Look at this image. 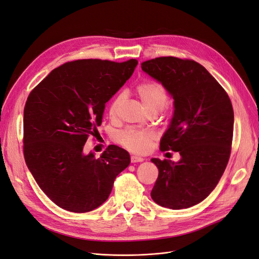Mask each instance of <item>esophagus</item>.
<instances>
[{"label":"esophagus","mask_w":259,"mask_h":259,"mask_svg":"<svg viewBox=\"0 0 259 259\" xmlns=\"http://www.w3.org/2000/svg\"><path fill=\"white\" fill-rule=\"evenodd\" d=\"M144 161V158L139 157V156H131V162L132 163H137V162Z\"/></svg>","instance_id":"1"}]
</instances>
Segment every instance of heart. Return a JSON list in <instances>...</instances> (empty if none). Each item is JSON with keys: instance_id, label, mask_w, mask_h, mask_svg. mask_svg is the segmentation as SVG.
I'll list each match as a JSON object with an SVG mask.
<instances>
[{"instance_id": "obj_1", "label": "heart", "mask_w": 259, "mask_h": 259, "mask_svg": "<svg viewBox=\"0 0 259 259\" xmlns=\"http://www.w3.org/2000/svg\"><path fill=\"white\" fill-rule=\"evenodd\" d=\"M136 93L144 103L150 113H158L163 109L168 96L165 89L160 83L155 81H144L136 86ZM123 99L122 94L115 95L108 105V113L111 117H115ZM155 136L146 130L135 128H127L119 131L116 136V141L123 148L137 154H143L149 149Z\"/></svg>"}]
</instances>
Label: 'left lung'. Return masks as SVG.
<instances>
[{"label": "left lung", "mask_w": 259, "mask_h": 259, "mask_svg": "<svg viewBox=\"0 0 259 259\" xmlns=\"http://www.w3.org/2000/svg\"><path fill=\"white\" fill-rule=\"evenodd\" d=\"M173 96L175 112L160 150L180 154L177 163L157 158L159 175L151 198L184 209L204 200L221 179L232 151L234 110L227 93L199 63L161 56L141 64Z\"/></svg>", "instance_id": "8db88e82"}]
</instances>
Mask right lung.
Returning a JSON list of instances; mask_svg holds the SVG:
<instances>
[{
	"mask_svg": "<svg viewBox=\"0 0 259 259\" xmlns=\"http://www.w3.org/2000/svg\"><path fill=\"white\" fill-rule=\"evenodd\" d=\"M138 65L78 60L53 69L32 90L23 112L25 163L44 193L71 212H89L108 199L130 163L127 150L109 145L96 158L84 145L97 136L103 111Z\"/></svg>",
	"mask_w": 259,
	"mask_h": 259,
	"instance_id": "1",
	"label": "right lung"
}]
</instances>
